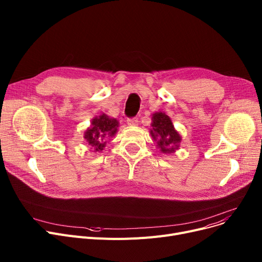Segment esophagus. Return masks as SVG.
Returning <instances> with one entry per match:
<instances>
[{"label":"esophagus","mask_w":262,"mask_h":262,"mask_svg":"<svg viewBox=\"0 0 262 262\" xmlns=\"http://www.w3.org/2000/svg\"><path fill=\"white\" fill-rule=\"evenodd\" d=\"M138 119L137 118H130V119H127V124L128 125H130V126H136V125H138Z\"/></svg>","instance_id":"obj_1"}]
</instances>
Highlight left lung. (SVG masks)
I'll list each match as a JSON object with an SVG mask.
<instances>
[{
    "instance_id": "1",
    "label": "left lung",
    "mask_w": 262,
    "mask_h": 262,
    "mask_svg": "<svg viewBox=\"0 0 262 262\" xmlns=\"http://www.w3.org/2000/svg\"><path fill=\"white\" fill-rule=\"evenodd\" d=\"M150 135L157 147L163 154H172L180 147L182 141L181 135L174 128L173 123L169 116L164 113H155L152 116L150 124Z\"/></svg>"
}]
</instances>
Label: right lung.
Masks as SVG:
<instances>
[{
    "label": "right lung",
    "instance_id": "obj_1",
    "mask_svg": "<svg viewBox=\"0 0 262 262\" xmlns=\"http://www.w3.org/2000/svg\"><path fill=\"white\" fill-rule=\"evenodd\" d=\"M119 122L117 119L109 118L102 114L91 121V125L85 132L84 138L88 144L94 149V152H101L106 145V140L114 137L118 132Z\"/></svg>",
    "mask_w": 262,
    "mask_h": 262
}]
</instances>
